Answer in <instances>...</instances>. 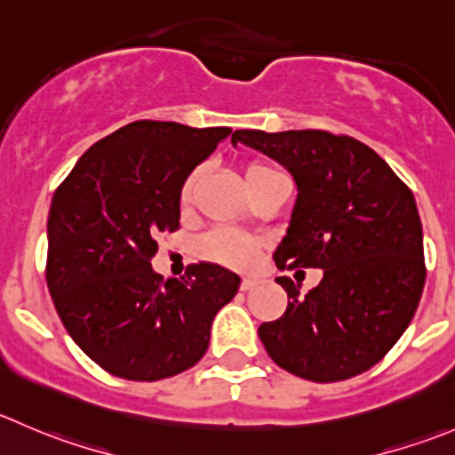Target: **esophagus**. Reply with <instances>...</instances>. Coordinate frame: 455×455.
Listing matches in <instances>:
<instances>
[{"label": "esophagus", "mask_w": 455, "mask_h": 455, "mask_svg": "<svg viewBox=\"0 0 455 455\" xmlns=\"http://www.w3.org/2000/svg\"><path fill=\"white\" fill-rule=\"evenodd\" d=\"M258 277H253V275H249V277H242V282H240V289L242 291H251L253 289V286H258Z\"/></svg>", "instance_id": "1"}]
</instances>
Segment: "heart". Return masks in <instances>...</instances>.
Segmentation results:
<instances>
[{
    "label": "heart",
    "mask_w": 455,
    "mask_h": 455,
    "mask_svg": "<svg viewBox=\"0 0 455 455\" xmlns=\"http://www.w3.org/2000/svg\"><path fill=\"white\" fill-rule=\"evenodd\" d=\"M280 173L273 166L262 164V162H251L244 169V182L246 188L255 187V184L264 182L271 175ZM200 180V171H193L182 184V191H180V202L182 206L191 204L193 191H196V184ZM259 249V240L255 237L244 235V233L237 231H227V228H218V231H211L209 235H204L197 244V251H200L202 258L211 259V262H218L222 267L231 268H249L253 264L255 253Z\"/></svg>",
    "instance_id": "1"
}]
</instances>
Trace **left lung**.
Masks as SVG:
<instances>
[{
	"instance_id": "8db88e82",
	"label": "left lung",
	"mask_w": 455,
	"mask_h": 455,
	"mask_svg": "<svg viewBox=\"0 0 455 455\" xmlns=\"http://www.w3.org/2000/svg\"><path fill=\"white\" fill-rule=\"evenodd\" d=\"M280 162L298 184L277 268H322L307 295L275 277L291 302L259 324L277 367L311 382H339L380 363L411 322L425 286L422 224L413 193L373 148L326 131H235Z\"/></svg>"
}]
</instances>
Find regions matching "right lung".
<instances>
[{"label": "right lung", "mask_w": 455, "mask_h": 455, "mask_svg": "<svg viewBox=\"0 0 455 455\" xmlns=\"http://www.w3.org/2000/svg\"><path fill=\"white\" fill-rule=\"evenodd\" d=\"M231 135L140 120L92 144L60 184L48 213L46 282L61 324L104 371L156 382L191 369L240 277L200 262L164 280L157 240L180 228V191Z\"/></svg>", "instance_id": "obj_1"}]
</instances>
